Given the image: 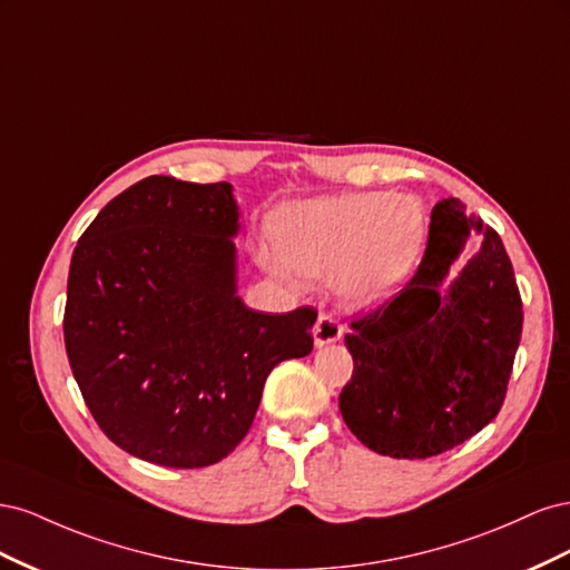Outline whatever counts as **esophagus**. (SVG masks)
<instances>
[{
  "label": "esophagus",
  "instance_id": "34e87169",
  "mask_svg": "<svg viewBox=\"0 0 570 570\" xmlns=\"http://www.w3.org/2000/svg\"><path fill=\"white\" fill-rule=\"evenodd\" d=\"M342 337V325L337 318L321 314L316 325H314V342L316 347H325V344H333Z\"/></svg>",
  "mask_w": 570,
  "mask_h": 570
}]
</instances>
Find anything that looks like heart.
<instances>
[{"instance_id":"heart-1","label":"heart","mask_w":570,"mask_h":570,"mask_svg":"<svg viewBox=\"0 0 570 570\" xmlns=\"http://www.w3.org/2000/svg\"><path fill=\"white\" fill-rule=\"evenodd\" d=\"M423 204L409 195L340 193L287 204L273 216L275 252L258 264L281 281L333 278L337 295L368 306L400 285L425 243Z\"/></svg>"}]
</instances>
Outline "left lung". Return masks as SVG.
Returning <instances> with one entry per match:
<instances>
[{
    "instance_id": "left-lung-1",
    "label": "left lung",
    "mask_w": 570,
    "mask_h": 570,
    "mask_svg": "<svg viewBox=\"0 0 570 570\" xmlns=\"http://www.w3.org/2000/svg\"><path fill=\"white\" fill-rule=\"evenodd\" d=\"M471 232L481 252L445 283ZM523 331V302L502 237L450 197L430 214L428 247L411 281L352 321L354 358L340 411L368 450L430 459L485 428L504 404Z\"/></svg>"
}]
</instances>
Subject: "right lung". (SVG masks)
I'll return each mask as SVG.
<instances>
[{
	"label": "right lung",
	"instance_id": "right-lung-1",
	"mask_svg": "<svg viewBox=\"0 0 570 570\" xmlns=\"http://www.w3.org/2000/svg\"><path fill=\"white\" fill-rule=\"evenodd\" d=\"M230 183L149 176L78 239L63 312L68 364L128 454L204 469L249 433L268 373L312 354L316 308L258 314L237 297Z\"/></svg>",
	"mask_w": 570,
	"mask_h": 570
}]
</instances>
